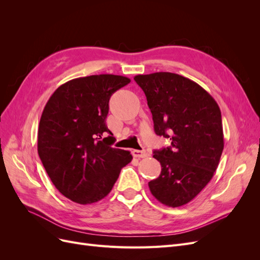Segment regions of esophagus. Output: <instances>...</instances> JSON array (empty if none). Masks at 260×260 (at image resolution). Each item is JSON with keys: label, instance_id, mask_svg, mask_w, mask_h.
I'll return each instance as SVG.
<instances>
[{"label": "esophagus", "instance_id": "34e87169", "mask_svg": "<svg viewBox=\"0 0 260 260\" xmlns=\"http://www.w3.org/2000/svg\"><path fill=\"white\" fill-rule=\"evenodd\" d=\"M132 155L136 158H144V157H147V153L145 151H139V149H133Z\"/></svg>", "mask_w": 260, "mask_h": 260}]
</instances>
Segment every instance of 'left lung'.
<instances>
[{
  "instance_id": "8db88e82",
  "label": "left lung",
  "mask_w": 260,
  "mask_h": 260,
  "mask_svg": "<svg viewBox=\"0 0 260 260\" xmlns=\"http://www.w3.org/2000/svg\"><path fill=\"white\" fill-rule=\"evenodd\" d=\"M145 93L157 136L171 146L155 151L159 177L148 182L154 198L168 207L191 202L205 187L223 151L221 112L200 84L172 73L138 75Z\"/></svg>"
}]
</instances>
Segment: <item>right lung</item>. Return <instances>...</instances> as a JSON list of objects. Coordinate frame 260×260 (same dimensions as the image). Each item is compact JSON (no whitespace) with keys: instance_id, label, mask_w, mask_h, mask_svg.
<instances>
[{"instance_id":"obj_1","label":"right lung","mask_w":260,"mask_h":260,"mask_svg":"<svg viewBox=\"0 0 260 260\" xmlns=\"http://www.w3.org/2000/svg\"><path fill=\"white\" fill-rule=\"evenodd\" d=\"M131 80L117 75H93L69 80L46 103L38 131V153L55 187L75 203L103 200L132 160L115 148L106 125L112 94Z\"/></svg>"}]
</instances>
